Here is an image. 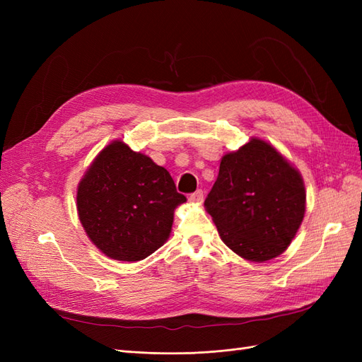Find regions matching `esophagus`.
Returning <instances> with one entry per match:
<instances>
[{
	"label": "esophagus",
	"instance_id": "obj_1",
	"mask_svg": "<svg viewBox=\"0 0 362 362\" xmlns=\"http://www.w3.org/2000/svg\"><path fill=\"white\" fill-rule=\"evenodd\" d=\"M192 202H196V204H201L202 201H204V192L199 189V190H196L194 193H192L190 194V198H189Z\"/></svg>",
	"mask_w": 362,
	"mask_h": 362
}]
</instances>
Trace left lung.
<instances>
[{
  "label": "left lung",
  "mask_w": 362,
  "mask_h": 362,
  "mask_svg": "<svg viewBox=\"0 0 362 362\" xmlns=\"http://www.w3.org/2000/svg\"><path fill=\"white\" fill-rule=\"evenodd\" d=\"M305 196L300 173L275 148L252 139L222 158L204 205L229 249L262 262L291 243L303 221Z\"/></svg>",
  "instance_id": "8db88e82"
}]
</instances>
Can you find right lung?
<instances>
[{
  "instance_id": "obj_1",
  "label": "right lung",
  "mask_w": 362,
  "mask_h": 362,
  "mask_svg": "<svg viewBox=\"0 0 362 362\" xmlns=\"http://www.w3.org/2000/svg\"><path fill=\"white\" fill-rule=\"evenodd\" d=\"M185 201L166 169L122 141L101 151L76 193L87 235L119 261L154 254L170 234L175 208Z\"/></svg>"
}]
</instances>
